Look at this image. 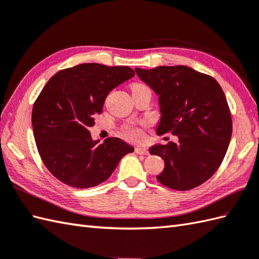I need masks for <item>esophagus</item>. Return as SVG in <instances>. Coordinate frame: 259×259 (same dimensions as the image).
Returning <instances> with one entry per match:
<instances>
[{
	"mask_svg": "<svg viewBox=\"0 0 259 259\" xmlns=\"http://www.w3.org/2000/svg\"><path fill=\"white\" fill-rule=\"evenodd\" d=\"M135 152L137 153V154H149V151L148 150L146 149V148H143V147H137L136 149H135Z\"/></svg>",
	"mask_w": 259,
	"mask_h": 259,
	"instance_id": "obj_1",
	"label": "esophagus"
}]
</instances>
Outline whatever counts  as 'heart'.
Segmentation results:
<instances>
[{
  "mask_svg": "<svg viewBox=\"0 0 259 259\" xmlns=\"http://www.w3.org/2000/svg\"><path fill=\"white\" fill-rule=\"evenodd\" d=\"M146 86L141 85V83H134V85L131 86V89H138V88H143ZM124 136L128 138L130 140H134V141H140L142 139V132L139 128L137 127H130L124 132Z\"/></svg>",
  "mask_w": 259,
  "mask_h": 259,
  "instance_id": "heart-1",
  "label": "heart"
}]
</instances>
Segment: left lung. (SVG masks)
Returning <instances> with one entry per match:
<instances>
[{"mask_svg": "<svg viewBox=\"0 0 259 259\" xmlns=\"http://www.w3.org/2000/svg\"><path fill=\"white\" fill-rule=\"evenodd\" d=\"M159 97V136L171 132L179 142L154 144L151 154L164 160L157 180L186 191L211 178L223 161L232 137V117L225 94L213 77L188 66L136 68Z\"/></svg>", "mask_w": 259, "mask_h": 259, "instance_id": "1", "label": "left lung"}]
</instances>
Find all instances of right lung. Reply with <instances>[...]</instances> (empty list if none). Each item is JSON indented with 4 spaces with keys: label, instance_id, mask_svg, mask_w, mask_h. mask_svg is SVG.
I'll return each instance as SVG.
<instances>
[{
    "label": "right lung",
    "instance_id": "obj_1",
    "mask_svg": "<svg viewBox=\"0 0 259 259\" xmlns=\"http://www.w3.org/2000/svg\"><path fill=\"white\" fill-rule=\"evenodd\" d=\"M135 76L128 66L87 63L59 70L36 99L34 138L44 164L59 181L77 189L98 185L134 147L119 138L93 140L89 128L113 88Z\"/></svg>",
    "mask_w": 259,
    "mask_h": 259
}]
</instances>
